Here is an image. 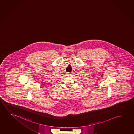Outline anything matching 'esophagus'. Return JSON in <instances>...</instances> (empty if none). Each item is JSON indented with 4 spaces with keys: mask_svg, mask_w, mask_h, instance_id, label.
<instances>
[{
    "mask_svg": "<svg viewBox=\"0 0 134 134\" xmlns=\"http://www.w3.org/2000/svg\"><path fill=\"white\" fill-rule=\"evenodd\" d=\"M70 75V74H67V75Z\"/></svg>",
    "mask_w": 134,
    "mask_h": 134,
    "instance_id": "esophagus-1",
    "label": "esophagus"
}]
</instances>
